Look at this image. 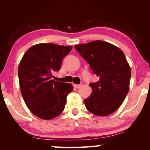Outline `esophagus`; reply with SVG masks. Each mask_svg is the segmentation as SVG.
Returning <instances> with one entry per match:
<instances>
[{"label":"esophagus","instance_id":"esophagus-1","mask_svg":"<svg viewBox=\"0 0 150 150\" xmlns=\"http://www.w3.org/2000/svg\"><path fill=\"white\" fill-rule=\"evenodd\" d=\"M81 86V85H75V84H73V87L75 88H80V87Z\"/></svg>","mask_w":150,"mask_h":150}]
</instances>
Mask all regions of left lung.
<instances>
[{
  "label": "left lung",
  "instance_id": "left-lung-1",
  "mask_svg": "<svg viewBox=\"0 0 150 150\" xmlns=\"http://www.w3.org/2000/svg\"><path fill=\"white\" fill-rule=\"evenodd\" d=\"M75 48L99 77L98 81L90 83L92 93L84 99L86 108L96 116L113 113L122 104L130 85L131 69L122 51L101 40L76 45Z\"/></svg>",
  "mask_w": 150,
  "mask_h": 150
}]
</instances>
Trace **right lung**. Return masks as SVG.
<instances>
[{"instance_id":"1","label":"right lung","mask_w":150,"mask_h":150,"mask_svg":"<svg viewBox=\"0 0 150 150\" xmlns=\"http://www.w3.org/2000/svg\"><path fill=\"white\" fill-rule=\"evenodd\" d=\"M72 47L38 44L25 53L18 66L22 97L28 108L38 117L50 120L64 110L71 84L52 80V73L60 69L62 60Z\"/></svg>"}]
</instances>
